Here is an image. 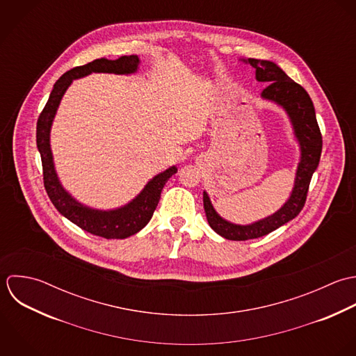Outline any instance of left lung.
Returning a JSON list of instances; mask_svg holds the SVG:
<instances>
[{
    "instance_id": "8db88e82",
    "label": "left lung",
    "mask_w": 356,
    "mask_h": 356,
    "mask_svg": "<svg viewBox=\"0 0 356 356\" xmlns=\"http://www.w3.org/2000/svg\"><path fill=\"white\" fill-rule=\"evenodd\" d=\"M244 62L255 69V79L258 81L269 83L262 90L261 97L273 101L287 112L300 143L301 159L290 199L275 214L251 225H236L221 218L214 210L209 195L203 192V204L210 227L228 240H248L265 236L296 218L305 204L309 182L318 168L322 153V134L308 92L273 62L251 58Z\"/></svg>"
}]
</instances>
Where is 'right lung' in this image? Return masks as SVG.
<instances>
[{"instance_id":"1","label":"right lung","mask_w":356,"mask_h":356,"mask_svg":"<svg viewBox=\"0 0 356 356\" xmlns=\"http://www.w3.org/2000/svg\"><path fill=\"white\" fill-rule=\"evenodd\" d=\"M139 65L136 55L121 56L109 60L105 58L95 59L87 65L77 66L66 72L54 86L47 105L37 121V147L41 154L44 186L56 210L69 221L81 229L105 238H125L139 232L150 221L165 182L177 172V167H170L164 172L156 175L147 182L143 191L127 206L116 210L102 211L83 206L74 200L60 185L55 172L52 152L49 145L51 125L60 104V99L73 80L88 76L91 73H115L131 74L135 73Z\"/></svg>"}]
</instances>
